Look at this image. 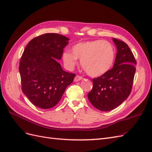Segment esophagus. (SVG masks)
<instances>
[{"instance_id":"esophagus-1","label":"esophagus","mask_w":152,"mask_h":152,"mask_svg":"<svg viewBox=\"0 0 152 152\" xmlns=\"http://www.w3.org/2000/svg\"><path fill=\"white\" fill-rule=\"evenodd\" d=\"M82 79H83V77H81L80 75H76L74 78V81L75 82H78V81L82 80Z\"/></svg>"}]
</instances>
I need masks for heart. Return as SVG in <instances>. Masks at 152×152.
I'll use <instances>...</instances> for the list:
<instances>
[{
    "label": "heart",
    "mask_w": 152,
    "mask_h": 152,
    "mask_svg": "<svg viewBox=\"0 0 152 152\" xmlns=\"http://www.w3.org/2000/svg\"><path fill=\"white\" fill-rule=\"evenodd\" d=\"M63 61L70 68L80 59L84 71L91 77H99L107 73L112 68L115 50L108 41L93 40L80 42L72 48V53L66 50L63 54Z\"/></svg>",
    "instance_id": "heart-1"
}]
</instances>
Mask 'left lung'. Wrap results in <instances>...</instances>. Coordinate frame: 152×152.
<instances>
[{
	"instance_id": "left-lung-1",
	"label": "left lung",
	"mask_w": 152,
	"mask_h": 152,
	"mask_svg": "<svg viewBox=\"0 0 152 152\" xmlns=\"http://www.w3.org/2000/svg\"><path fill=\"white\" fill-rule=\"evenodd\" d=\"M113 42L117 49L113 66L93 79V89L87 94L91 103L103 112L117 108L128 98L136 72V61L127 44L115 38Z\"/></svg>"
}]
</instances>
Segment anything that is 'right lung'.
Returning <instances> with one entry per match:
<instances>
[{
	"mask_svg": "<svg viewBox=\"0 0 152 152\" xmlns=\"http://www.w3.org/2000/svg\"><path fill=\"white\" fill-rule=\"evenodd\" d=\"M69 39L58 34H45L31 40L20 59L21 89L36 107L50 108L60 101L75 73L64 71L61 59Z\"/></svg>",
	"mask_w": 152,
	"mask_h": 152,
	"instance_id": "right-lung-1",
	"label": "right lung"
}]
</instances>
